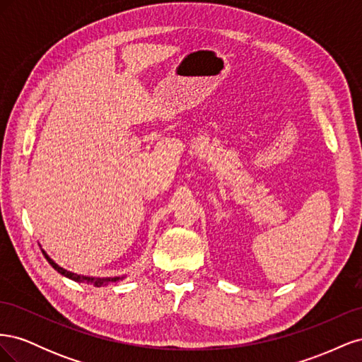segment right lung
<instances>
[{
    "mask_svg": "<svg viewBox=\"0 0 362 362\" xmlns=\"http://www.w3.org/2000/svg\"><path fill=\"white\" fill-rule=\"evenodd\" d=\"M42 254L45 255V258H47V261L49 262V264L52 266V269L54 270H57L60 275H63V276H66V278H69V279H72V281H75V282H86V284H92V286H95V287H103V286H107V284H110V282H117V281H122L124 278H125V275H122V276H112V278H95V276H84V275H76V273H74V272H69V270H66V269H63V267H60L56 261H54L45 250L42 249Z\"/></svg>",
    "mask_w": 362,
    "mask_h": 362,
    "instance_id": "obj_1",
    "label": "right lung"
}]
</instances>
